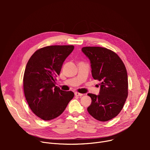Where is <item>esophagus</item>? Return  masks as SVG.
I'll use <instances>...</instances> for the list:
<instances>
[{
	"label": "esophagus",
	"instance_id": "obj_1",
	"mask_svg": "<svg viewBox=\"0 0 150 150\" xmlns=\"http://www.w3.org/2000/svg\"><path fill=\"white\" fill-rule=\"evenodd\" d=\"M75 96H78V97H81L83 96V93H80L79 92H75Z\"/></svg>",
	"mask_w": 150,
	"mask_h": 150
}]
</instances>
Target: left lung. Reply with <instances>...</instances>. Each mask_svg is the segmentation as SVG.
Masks as SVG:
<instances>
[{
    "mask_svg": "<svg viewBox=\"0 0 150 150\" xmlns=\"http://www.w3.org/2000/svg\"><path fill=\"white\" fill-rule=\"evenodd\" d=\"M91 61L94 80L101 82L98 96L88 93L92 99L88 111L101 122L111 120L120 113L128 97V75L124 63L113 51L100 47L81 49Z\"/></svg>",
    "mask_w": 150,
    "mask_h": 150,
    "instance_id": "obj_1",
    "label": "left lung"
}]
</instances>
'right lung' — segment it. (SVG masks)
<instances>
[{"label": "right lung", "mask_w": 150, "mask_h": 150, "mask_svg": "<svg viewBox=\"0 0 150 150\" xmlns=\"http://www.w3.org/2000/svg\"><path fill=\"white\" fill-rule=\"evenodd\" d=\"M74 45L47 46L36 50L29 59L23 75L25 97L30 108L38 117L50 120L60 115L74 97L55 86L56 76Z\"/></svg>", "instance_id": "obj_1"}]
</instances>
